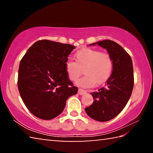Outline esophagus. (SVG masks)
I'll use <instances>...</instances> for the list:
<instances>
[{
  "mask_svg": "<svg viewBox=\"0 0 153 153\" xmlns=\"http://www.w3.org/2000/svg\"><path fill=\"white\" fill-rule=\"evenodd\" d=\"M78 93H79V94H80V95H84L85 94H86V90H85L84 89H82V88H79Z\"/></svg>",
  "mask_w": 153,
  "mask_h": 153,
  "instance_id": "esophagus-1",
  "label": "esophagus"
}]
</instances>
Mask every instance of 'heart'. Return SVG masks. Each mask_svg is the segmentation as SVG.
Returning <instances> with one entry per match:
<instances>
[{
    "label": "heart",
    "instance_id": "1",
    "mask_svg": "<svg viewBox=\"0 0 153 153\" xmlns=\"http://www.w3.org/2000/svg\"><path fill=\"white\" fill-rule=\"evenodd\" d=\"M76 61L69 59L65 62V71L71 81H76L84 68L86 74L77 80L76 84L83 88L94 86L97 82L101 84L107 82L112 74L113 60L107 53L97 49L86 48L75 54Z\"/></svg>",
    "mask_w": 153,
    "mask_h": 153
}]
</instances>
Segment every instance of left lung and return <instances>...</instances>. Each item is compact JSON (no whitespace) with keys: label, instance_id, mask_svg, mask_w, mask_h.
Wrapping results in <instances>:
<instances>
[{"label":"left lung","instance_id":"1","mask_svg":"<svg viewBox=\"0 0 153 153\" xmlns=\"http://www.w3.org/2000/svg\"><path fill=\"white\" fill-rule=\"evenodd\" d=\"M107 49L113 60L112 74L105 87L91 92L94 102L85 108L87 115L98 121H107L119 115L126 107L134 87V70L131 56L114 41L105 40L91 44Z\"/></svg>","mask_w":153,"mask_h":153}]
</instances>
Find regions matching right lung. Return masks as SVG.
Returning a JSON list of instances; mask_svg holds the SVG:
<instances>
[{
  "label": "right lung",
  "instance_id": "add662e5",
  "mask_svg": "<svg viewBox=\"0 0 153 153\" xmlns=\"http://www.w3.org/2000/svg\"><path fill=\"white\" fill-rule=\"evenodd\" d=\"M76 48L48 40L36 42L20 61L17 85L21 97L33 115L45 120L63 112L66 100L77 94L67 76L65 62Z\"/></svg>",
  "mask_w": 153,
  "mask_h": 153
}]
</instances>
